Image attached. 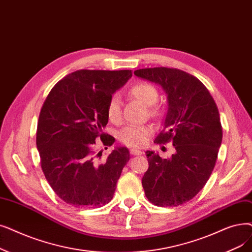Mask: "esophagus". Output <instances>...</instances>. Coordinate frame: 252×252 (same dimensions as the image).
<instances>
[{"mask_svg": "<svg viewBox=\"0 0 252 252\" xmlns=\"http://www.w3.org/2000/svg\"><path fill=\"white\" fill-rule=\"evenodd\" d=\"M129 153L132 156H141L142 155V151L141 150H139V149H130L129 150Z\"/></svg>", "mask_w": 252, "mask_h": 252, "instance_id": "esophagus-1", "label": "esophagus"}]
</instances>
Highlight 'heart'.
<instances>
[{
  "label": "heart",
  "mask_w": 252,
  "mask_h": 252,
  "mask_svg": "<svg viewBox=\"0 0 252 252\" xmlns=\"http://www.w3.org/2000/svg\"><path fill=\"white\" fill-rule=\"evenodd\" d=\"M128 94L141 102L146 107L151 116H158L160 110L155 104L158 100V91L157 87L146 81H137L129 87ZM107 117L113 123L122 118V103L117 94H113L106 105ZM151 135V128L145 126H128L118 133V140L126 146L141 147L145 145Z\"/></svg>",
  "instance_id": "heart-1"
}]
</instances>
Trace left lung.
<instances>
[{
  "instance_id": "1",
  "label": "left lung",
  "mask_w": 252,
  "mask_h": 252,
  "mask_svg": "<svg viewBox=\"0 0 252 252\" xmlns=\"http://www.w3.org/2000/svg\"><path fill=\"white\" fill-rule=\"evenodd\" d=\"M139 78L157 83L168 95V112L157 144L172 141L175 153L161 158L146 151L149 168L142 178L146 198L160 207L191 200L209 179L222 141L220 112L209 91L194 76L173 68L136 70Z\"/></svg>"
}]
</instances>
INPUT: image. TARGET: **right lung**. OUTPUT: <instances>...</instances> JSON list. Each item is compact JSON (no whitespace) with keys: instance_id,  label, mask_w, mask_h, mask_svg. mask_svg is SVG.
Returning <instances> with one entry per match:
<instances>
[{"instance_id":"1","label":"right lung","mask_w":252,"mask_h":252,"mask_svg":"<svg viewBox=\"0 0 252 252\" xmlns=\"http://www.w3.org/2000/svg\"><path fill=\"white\" fill-rule=\"evenodd\" d=\"M130 70H79L60 80L43 104L36 143L41 168L53 191L69 205L102 207L110 202L129 159L126 147H116L105 160L94 150L95 139L111 146L106 135L107 102L132 77Z\"/></svg>"}]
</instances>
